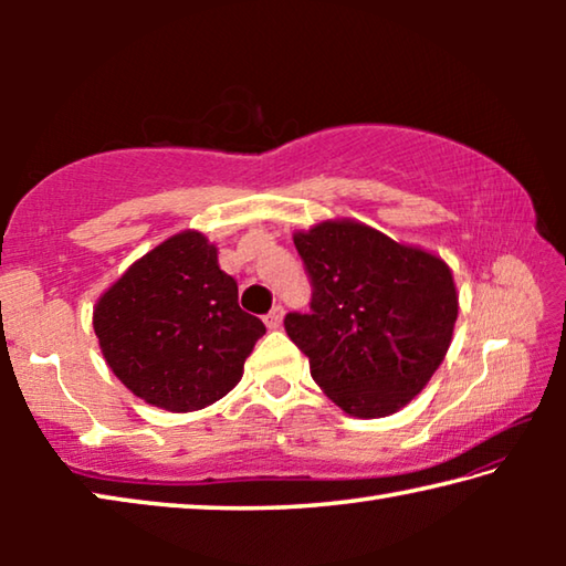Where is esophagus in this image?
I'll use <instances>...</instances> for the list:
<instances>
[{
	"mask_svg": "<svg viewBox=\"0 0 566 566\" xmlns=\"http://www.w3.org/2000/svg\"><path fill=\"white\" fill-rule=\"evenodd\" d=\"M282 319H284V310H282V306H272V312L264 317V324H266V327H270V329H280V327H282Z\"/></svg>",
	"mask_w": 566,
	"mask_h": 566,
	"instance_id": "esophagus-1",
	"label": "esophagus"
}]
</instances>
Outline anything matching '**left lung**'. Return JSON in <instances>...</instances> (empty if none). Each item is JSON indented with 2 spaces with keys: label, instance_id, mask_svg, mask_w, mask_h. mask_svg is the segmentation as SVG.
Instances as JSON below:
<instances>
[{
  "label": "left lung",
  "instance_id": "8db88e82",
  "mask_svg": "<svg viewBox=\"0 0 566 566\" xmlns=\"http://www.w3.org/2000/svg\"><path fill=\"white\" fill-rule=\"evenodd\" d=\"M312 280V314L284 329L310 357L312 379L349 417L407 407L452 344L459 294L449 264L354 219L294 232Z\"/></svg>",
  "mask_w": 566,
  "mask_h": 566
}]
</instances>
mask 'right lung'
Listing matches in <instances>:
<instances>
[{"label":"right lung","mask_w":566,"mask_h":566,"mask_svg":"<svg viewBox=\"0 0 566 566\" xmlns=\"http://www.w3.org/2000/svg\"><path fill=\"white\" fill-rule=\"evenodd\" d=\"M99 349L124 387L167 411H197L237 387L266 327L242 312L237 282L197 229L134 262L92 314Z\"/></svg>","instance_id":"obj_1"}]
</instances>
